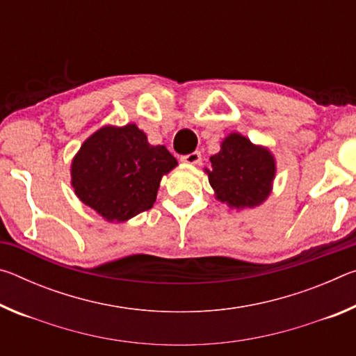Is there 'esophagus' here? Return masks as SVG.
<instances>
[{"instance_id":"esophagus-1","label":"esophagus","mask_w":356,"mask_h":356,"mask_svg":"<svg viewBox=\"0 0 356 356\" xmlns=\"http://www.w3.org/2000/svg\"><path fill=\"white\" fill-rule=\"evenodd\" d=\"M180 161H184V163H188V165H196L201 161V154L196 150V152L182 155L180 156Z\"/></svg>"}]
</instances>
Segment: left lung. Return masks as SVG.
Listing matches in <instances>:
<instances>
[{"label":"left lung","mask_w":356,"mask_h":356,"mask_svg":"<svg viewBox=\"0 0 356 356\" xmlns=\"http://www.w3.org/2000/svg\"><path fill=\"white\" fill-rule=\"evenodd\" d=\"M210 163L212 170H206L209 182L216 200L229 207H256L272 191L276 172L273 155L240 134L225 138L220 152L210 156Z\"/></svg>","instance_id":"left-lung-1"}]
</instances>
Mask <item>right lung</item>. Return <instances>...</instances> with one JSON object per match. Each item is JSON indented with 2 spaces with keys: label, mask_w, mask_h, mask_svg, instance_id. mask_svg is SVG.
Returning <instances> with one entry per match:
<instances>
[{
  "label": "right lung",
  "mask_w": 356,
  "mask_h": 356,
  "mask_svg": "<svg viewBox=\"0 0 356 356\" xmlns=\"http://www.w3.org/2000/svg\"><path fill=\"white\" fill-rule=\"evenodd\" d=\"M177 160L150 146L135 124L106 125L81 144L72 161V186L83 204L108 221H127L154 206L160 180Z\"/></svg>",
  "instance_id": "1"
}]
</instances>
